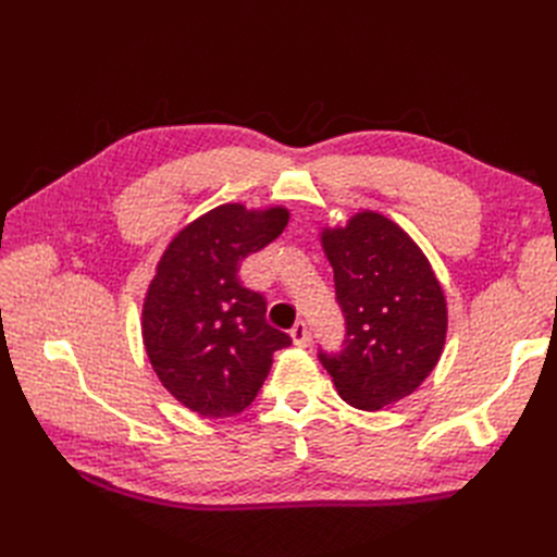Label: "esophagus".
Returning <instances> with one entry per match:
<instances>
[{"label":"esophagus","mask_w":557,"mask_h":557,"mask_svg":"<svg viewBox=\"0 0 557 557\" xmlns=\"http://www.w3.org/2000/svg\"><path fill=\"white\" fill-rule=\"evenodd\" d=\"M290 336H293V342H295V346H299V348H305V346H309V327H307V323L305 320H299V323H295L293 325V330H290Z\"/></svg>","instance_id":"obj_1"}]
</instances>
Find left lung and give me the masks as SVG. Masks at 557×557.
Wrapping results in <instances>:
<instances>
[{
    "label": "left lung",
    "instance_id": "8db88e82",
    "mask_svg": "<svg viewBox=\"0 0 557 557\" xmlns=\"http://www.w3.org/2000/svg\"><path fill=\"white\" fill-rule=\"evenodd\" d=\"M346 334L318 350L350 407L379 411L411 395L442 358L448 313L440 281L413 239L374 211L323 230Z\"/></svg>",
    "mask_w": 557,
    "mask_h": 557
}]
</instances>
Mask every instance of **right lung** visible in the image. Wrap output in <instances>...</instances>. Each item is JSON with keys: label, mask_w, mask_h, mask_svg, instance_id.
I'll return each mask as SVG.
<instances>
[{"label": "right lung", "mask_w": 557, "mask_h": 557, "mask_svg": "<svg viewBox=\"0 0 557 557\" xmlns=\"http://www.w3.org/2000/svg\"><path fill=\"white\" fill-rule=\"evenodd\" d=\"M285 225L283 207H218L176 234L150 281L141 313L148 360L166 391L199 416L250 407L274 352L293 344L267 323L264 297L239 281L242 260Z\"/></svg>", "instance_id": "right-lung-1"}]
</instances>
